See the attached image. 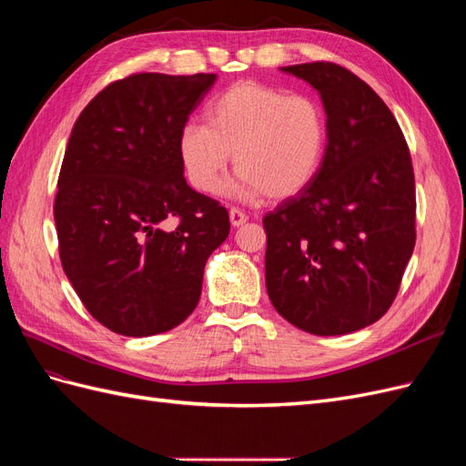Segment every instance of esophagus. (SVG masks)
<instances>
[{"label":"esophagus","mask_w":466,"mask_h":466,"mask_svg":"<svg viewBox=\"0 0 466 466\" xmlns=\"http://www.w3.org/2000/svg\"><path fill=\"white\" fill-rule=\"evenodd\" d=\"M229 219H231V225H233V228H238V225L247 223L248 216L245 214L243 209H238V208H231V209H229Z\"/></svg>","instance_id":"34e87169"}]
</instances>
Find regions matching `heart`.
<instances>
[{"label":"heart","instance_id":"obj_1","mask_svg":"<svg viewBox=\"0 0 466 466\" xmlns=\"http://www.w3.org/2000/svg\"><path fill=\"white\" fill-rule=\"evenodd\" d=\"M206 120L188 122L178 134L182 171L202 194L218 188L233 155L231 192L238 198H293L317 177L329 144L320 101L260 81H237L221 91Z\"/></svg>","mask_w":466,"mask_h":466}]
</instances>
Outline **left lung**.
<instances>
[{
    "mask_svg": "<svg viewBox=\"0 0 466 466\" xmlns=\"http://www.w3.org/2000/svg\"><path fill=\"white\" fill-rule=\"evenodd\" d=\"M281 69L319 91L329 144L311 185L262 219L268 298L305 332H356L389 311L412 257L410 151L383 98L350 69Z\"/></svg>",
    "mask_w": 466,
    "mask_h": 466,
    "instance_id": "1",
    "label": "left lung"
}]
</instances>
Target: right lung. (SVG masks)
Here are the masks:
<instances>
[{
  "mask_svg": "<svg viewBox=\"0 0 466 466\" xmlns=\"http://www.w3.org/2000/svg\"><path fill=\"white\" fill-rule=\"evenodd\" d=\"M216 74H132L83 108L58 177L60 260L87 311L122 336L171 330L200 301L229 214L187 185L178 134Z\"/></svg>",
  "mask_w": 466,
  "mask_h": 466,
  "instance_id": "1",
  "label": "right lung"
}]
</instances>
